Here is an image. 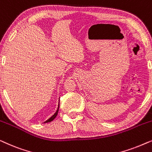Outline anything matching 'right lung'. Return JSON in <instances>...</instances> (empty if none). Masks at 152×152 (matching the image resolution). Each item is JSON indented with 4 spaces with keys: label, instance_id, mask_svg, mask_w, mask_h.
<instances>
[{
    "label": "right lung",
    "instance_id": "1",
    "mask_svg": "<svg viewBox=\"0 0 152 152\" xmlns=\"http://www.w3.org/2000/svg\"><path fill=\"white\" fill-rule=\"evenodd\" d=\"M59 106H58V109H57V111H56V113L54 114V115L52 116L51 118H50L48 120H46V121L45 122V123H46V122H51V121H53V120L55 119V118H56V116L57 115V113H58V111H59Z\"/></svg>",
    "mask_w": 152,
    "mask_h": 152
}]
</instances>
